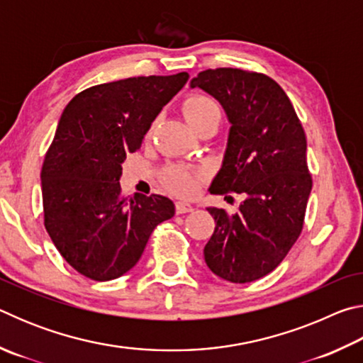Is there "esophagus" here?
Masks as SVG:
<instances>
[{"label": "esophagus", "mask_w": 363, "mask_h": 363, "mask_svg": "<svg viewBox=\"0 0 363 363\" xmlns=\"http://www.w3.org/2000/svg\"><path fill=\"white\" fill-rule=\"evenodd\" d=\"M194 211V206L187 203V201H176V213L177 214H184V213H190Z\"/></svg>", "instance_id": "34e87169"}]
</instances>
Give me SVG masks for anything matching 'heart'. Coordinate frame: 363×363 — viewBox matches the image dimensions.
<instances>
[{"label": "heart", "instance_id": "b5f03b06", "mask_svg": "<svg viewBox=\"0 0 363 363\" xmlns=\"http://www.w3.org/2000/svg\"><path fill=\"white\" fill-rule=\"evenodd\" d=\"M182 113L186 120L195 131L203 128L208 123L220 120V107L213 97L206 94H192L189 96L182 104ZM167 182L169 189H173L176 194L189 195L192 194L199 184V177L192 173L182 169L169 171L167 176Z\"/></svg>", "mask_w": 363, "mask_h": 363}]
</instances>
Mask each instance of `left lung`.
Returning <instances> with one entry per match:
<instances>
[{"label": "left lung", "instance_id": "obj_1", "mask_svg": "<svg viewBox=\"0 0 363 363\" xmlns=\"http://www.w3.org/2000/svg\"><path fill=\"white\" fill-rule=\"evenodd\" d=\"M190 88L218 99L230 123L210 192L243 195L233 214L206 208L216 227L205 262L220 279L248 284L272 272L303 230L312 189L306 134L285 91L262 73L205 70Z\"/></svg>", "mask_w": 363, "mask_h": 363}]
</instances>
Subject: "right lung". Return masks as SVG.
Listing matches in <instances>:
<instances>
[{
    "label": "right lung",
    "mask_w": 363,
    "mask_h": 363,
    "mask_svg": "<svg viewBox=\"0 0 363 363\" xmlns=\"http://www.w3.org/2000/svg\"><path fill=\"white\" fill-rule=\"evenodd\" d=\"M189 73L134 77L82 91L67 104L41 169L45 227L84 277L118 279L136 266L153 229L174 216L163 195L121 196V164L140 149Z\"/></svg>",
    "instance_id": "obj_1"
}]
</instances>
